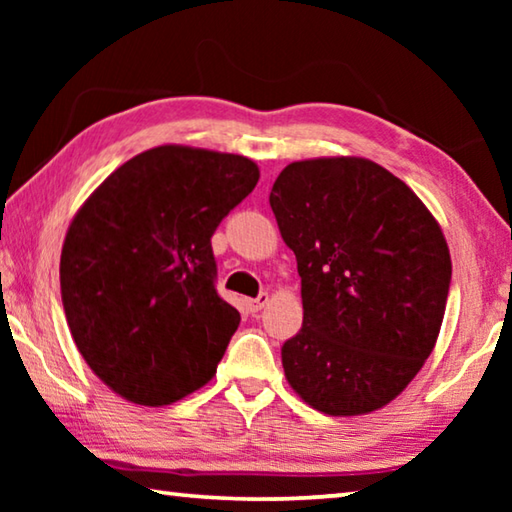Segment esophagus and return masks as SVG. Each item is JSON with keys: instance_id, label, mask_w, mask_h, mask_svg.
Here are the masks:
<instances>
[{"instance_id": "34e87169", "label": "esophagus", "mask_w": 512, "mask_h": 512, "mask_svg": "<svg viewBox=\"0 0 512 512\" xmlns=\"http://www.w3.org/2000/svg\"><path fill=\"white\" fill-rule=\"evenodd\" d=\"M268 300H271V296H268V293H259L257 298L248 300V309L250 311H262L268 305Z\"/></svg>"}]
</instances>
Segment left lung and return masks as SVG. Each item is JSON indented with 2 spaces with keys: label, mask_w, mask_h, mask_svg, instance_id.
Returning a JSON list of instances; mask_svg holds the SVG:
<instances>
[{
  "label": "left lung",
  "mask_w": 512,
  "mask_h": 512,
  "mask_svg": "<svg viewBox=\"0 0 512 512\" xmlns=\"http://www.w3.org/2000/svg\"><path fill=\"white\" fill-rule=\"evenodd\" d=\"M268 203L300 273L302 327L282 345L289 386L325 415L384 409L443 325L452 257L436 216L354 155L287 164Z\"/></svg>",
  "instance_id": "left-lung-1"
}]
</instances>
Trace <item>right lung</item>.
I'll return each mask as SVG.
<instances>
[{"mask_svg":"<svg viewBox=\"0 0 512 512\" xmlns=\"http://www.w3.org/2000/svg\"><path fill=\"white\" fill-rule=\"evenodd\" d=\"M257 164L162 144L121 164L69 223L60 293L72 339L110 391L167 406L216 375L239 311L214 289L212 235Z\"/></svg>","mask_w":512,"mask_h":512,"instance_id":"add662e5","label":"right lung"}]
</instances>
